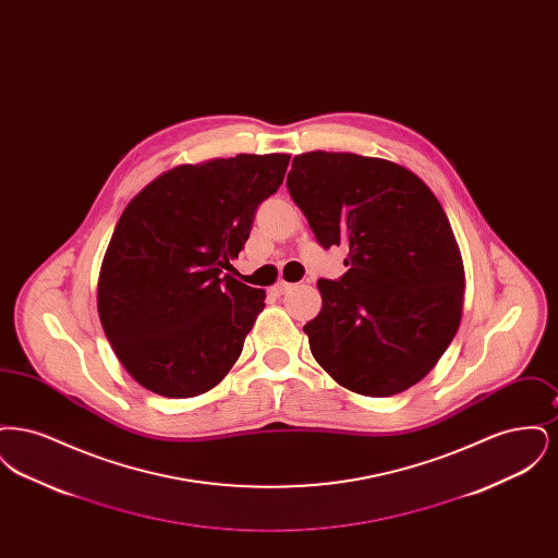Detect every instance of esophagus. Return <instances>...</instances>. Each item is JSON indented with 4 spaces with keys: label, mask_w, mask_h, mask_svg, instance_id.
<instances>
[{
    "label": "esophagus",
    "mask_w": 558,
    "mask_h": 558,
    "mask_svg": "<svg viewBox=\"0 0 558 558\" xmlns=\"http://www.w3.org/2000/svg\"><path fill=\"white\" fill-rule=\"evenodd\" d=\"M292 289V284H289V282H278V284H276V287H274V289H271V292H274V294H278V296H280V294H284V292H289L291 291Z\"/></svg>",
    "instance_id": "esophagus-1"
}]
</instances>
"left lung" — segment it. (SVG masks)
Instances as JSON below:
<instances>
[{
	"instance_id": "1",
	"label": "left lung",
	"mask_w": 558,
	"mask_h": 558,
	"mask_svg": "<svg viewBox=\"0 0 558 558\" xmlns=\"http://www.w3.org/2000/svg\"><path fill=\"white\" fill-rule=\"evenodd\" d=\"M287 187L324 248H347L339 280H318L303 326L319 366L349 391L389 398L423 380L460 326L464 267L448 215L391 160L351 153L292 159Z\"/></svg>"
}]
</instances>
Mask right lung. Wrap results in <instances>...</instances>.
Instances as JSON below:
<instances>
[{
	"label": "right lung",
	"mask_w": 558,
	"mask_h": 558,
	"mask_svg": "<svg viewBox=\"0 0 558 558\" xmlns=\"http://www.w3.org/2000/svg\"><path fill=\"white\" fill-rule=\"evenodd\" d=\"M289 160L180 165L125 207L100 269L98 314L119 362L148 391L194 398L236 364L266 291L232 278V262Z\"/></svg>",
	"instance_id": "obj_1"
}]
</instances>
